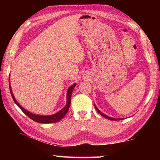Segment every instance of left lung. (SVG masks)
<instances>
[{"mask_svg": "<svg viewBox=\"0 0 160 160\" xmlns=\"http://www.w3.org/2000/svg\"><path fill=\"white\" fill-rule=\"evenodd\" d=\"M94 106H95V108H96V109L98 112V113H99L102 115V116H103L104 118H106L107 119H108V120H123V118H111V117L108 116V115L104 114L103 113H102V112L99 109H98V107L96 106V104H94Z\"/></svg>", "mask_w": 160, "mask_h": 160, "instance_id": "1", "label": "left lung"}]
</instances>
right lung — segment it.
Here are the masks:
<instances>
[{"instance_id":"add662e5","label":"right lung","mask_w":160,"mask_h":160,"mask_svg":"<svg viewBox=\"0 0 160 160\" xmlns=\"http://www.w3.org/2000/svg\"><path fill=\"white\" fill-rule=\"evenodd\" d=\"M9 90H10V93H11L12 97L13 98L14 102L16 104L17 106H18L20 109L22 110L24 113L25 115H28L29 118H30L33 120V121H35L36 122H38V123H42V124H47V123H53V122H57L60 121V120L65 116V115L68 112V110H69L70 104H71V94H72L73 90L74 89V87L76 86V83H75L72 85L70 86L69 87V89L67 90V104L65 105V107L62 108V109L59 111L58 112H57L56 113H54L53 115H36L34 113H32L31 112L28 111V110H26L21 105H20L18 102L16 101L15 99V97L13 96V94L12 93V89L11 87V84H10V78H9Z\"/></svg>"}]
</instances>
